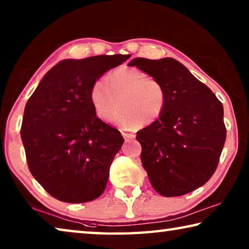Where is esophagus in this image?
I'll return each mask as SVG.
<instances>
[{"mask_svg": "<svg viewBox=\"0 0 249 249\" xmlns=\"http://www.w3.org/2000/svg\"><path fill=\"white\" fill-rule=\"evenodd\" d=\"M122 135H123V137L125 139V141H128V140H132L135 137V135L132 133H126V132H122Z\"/></svg>", "mask_w": 249, "mask_h": 249, "instance_id": "34e87169", "label": "esophagus"}]
</instances>
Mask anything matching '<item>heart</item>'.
<instances>
[{
    "mask_svg": "<svg viewBox=\"0 0 249 249\" xmlns=\"http://www.w3.org/2000/svg\"><path fill=\"white\" fill-rule=\"evenodd\" d=\"M118 98L112 122L121 127L148 126L163 115L167 92L163 83L136 68H121L93 83L89 101L96 115L107 121Z\"/></svg>",
    "mask_w": 249,
    "mask_h": 249,
    "instance_id": "1",
    "label": "heart"
}]
</instances>
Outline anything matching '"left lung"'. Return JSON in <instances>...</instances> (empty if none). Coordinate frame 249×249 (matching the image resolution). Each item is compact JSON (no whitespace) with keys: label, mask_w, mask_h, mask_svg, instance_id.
<instances>
[{"label":"left lung","mask_w":249,"mask_h":249,"mask_svg":"<svg viewBox=\"0 0 249 249\" xmlns=\"http://www.w3.org/2000/svg\"><path fill=\"white\" fill-rule=\"evenodd\" d=\"M128 66L160 80L167 92L163 115L136 134L152 186L165 197L181 196L203 186L214 174L226 140L222 103L172 57H136Z\"/></svg>","instance_id":"left-lung-1"}]
</instances>
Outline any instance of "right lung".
<instances>
[{
	"label": "right lung",
	"instance_id": "add662e5",
	"mask_svg": "<svg viewBox=\"0 0 249 249\" xmlns=\"http://www.w3.org/2000/svg\"><path fill=\"white\" fill-rule=\"evenodd\" d=\"M129 57L63 60L43 76L27 101L21 137L30 172L61 202H90L104 192L124 139L96 117L89 90L105 72Z\"/></svg>",
	"mask_w": 249,
	"mask_h": 249
}]
</instances>
